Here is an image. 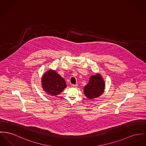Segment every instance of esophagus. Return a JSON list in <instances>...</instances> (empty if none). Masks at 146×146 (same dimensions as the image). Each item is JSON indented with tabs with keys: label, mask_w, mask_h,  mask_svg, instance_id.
<instances>
[{
	"label": "esophagus",
	"mask_w": 146,
	"mask_h": 146,
	"mask_svg": "<svg viewBox=\"0 0 146 146\" xmlns=\"http://www.w3.org/2000/svg\"><path fill=\"white\" fill-rule=\"evenodd\" d=\"M78 85H74V84L71 85V86H72V87H73V88H77V87H78Z\"/></svg>",
	"instance_id": "34e87169"
}]
</instances>
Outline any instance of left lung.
I'll list each match as a JSON object with an SVG mask.
<instances>
[{
  "mask_svg": "<svg viewBox=\"0 0 146 146\" xmlns=\"http://www.w3.org/2000/svg\"><path fill=\"white\" fill-rule=\"evenodd\" d=\"M105 83L100 75L97 74L90 77L88 83L85 86L84 94L89 99L101 96L104 91Z\"/></svg>",
  "mask_w": 146,
  "mask_h": 146,
  "instance_id": "obj_1",
  "label": "left lung"
}]
</instances>
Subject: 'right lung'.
I'll list each match as a JSON object with an SVG mask.
<instances>
[{
  "label": "right lung",
  "instance_id": "add662e5",
  "mask_svg": "<svg viewBox=\"0 0 146 146\" xmlns=\"http://www.w3.org/2000/svg\"><path fill=\"white\" fill-rule=\"evenodd\" d=\"M42 86L43 89L52 96L60 94L66 87L65 80L55 71L49 70L42 78Z\"/></svg>",
  "mask_w": 146,
  "mask_h": 146
}]
</instances>
